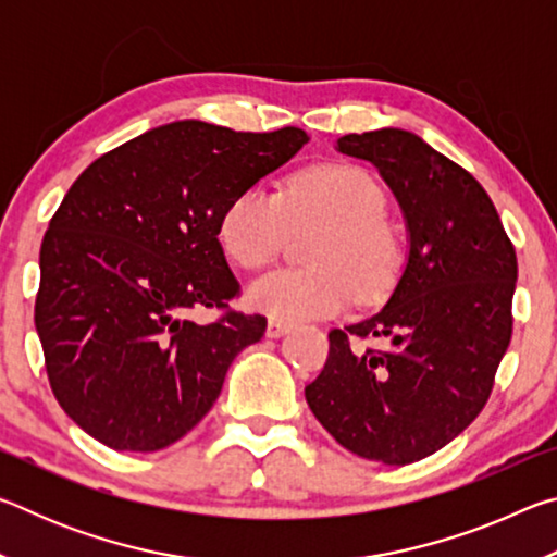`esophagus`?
I'll return each instance as SVG.
<instances>
[{"instance_id": "obj_1", "label": "esophagus", "mask_w": 557, "mask_h": 557, "mask_svg": "<svg viewBox=\"0 0 557 557\" xmlns=\"http://www.w3.org/2000/svg\"><path fill=\"white\" fill-rule=\"evenodd\" d=\"M289 324H285V322H280V319H270V322H268V336L270 338H280L282 334H287L289 332Z\"/></svg>"}]
</instances>
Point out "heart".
Listing matches in <instances>:
<instances>
[{
  "instance_id": "obj_1",
  "label": "heart",
  "mask_w": 557,
  "mask_h": 557,
  "mask_svg": "<svg viewBox=\"0 0 557 557\" xmlns=\"http://www.w3.org/2000/svg\"><path fill=\"white\" fill-rule=\"evenodd\" d=\"M385 194L356 164H322L295 174L280 194L248 186L225 203L219 243L245 270L275 260L292 233L322 231L307 270H275L248 287V305L280 322L334 317L354 295L373 301L388 295L405 260V245L385 219Z\"/></svg>"
}]
</instances>
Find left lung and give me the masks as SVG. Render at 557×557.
Wrapping results in <instances>:
<instances>
[{
    "label": "left lung",
    "mask_w": 557,
    "mask_h": 557,
    "mask_svg": "<svg viewBox=\"0 0 557 557\" xmlns=\"http://www.w3.org/2000/svg\"><path fill=\"white\" fill-rule=\"evenodd\" d=\"M336 149L379 169L410 248L381 312L329 332L324 371L305 398L348 451L412 465L467 430L488 400L511 342L516 250L482 184L412 132L344 135ZM369 335L392 346L350 348Z\"/></svg>",
    "instance_id": "1"
}]
</instances>
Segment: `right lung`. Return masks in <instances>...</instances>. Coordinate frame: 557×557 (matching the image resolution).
I'll use <instances>...</instances> for the list:
<instances>
[{
	"mask_svg": "<svg viewBox=\"0 0 557 557\" xmlns=\"http://www.w3.org/2000/svg\"><path fill=\"white\" fill-rule=\"evenodd\" d=\"M299 127H154L75 178L41 243L34 322L65 414L117 451H157L199 425L265 317L225 309L240 285L219 243L235 194L287 164Z\"/></svg>",
	"mask_w": 557,
	"mask_h": 557,
	"instance_id": "add662e5",
	"label": "right lung"
}]
</instances>
